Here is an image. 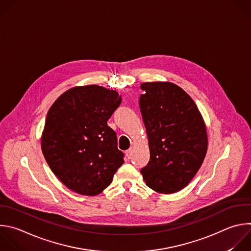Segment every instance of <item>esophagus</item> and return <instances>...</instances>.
<instances>
[{"label": "esophagus", "instance_id": "esophagus-1", "mask_svg": "<svg viewBox=\"0 0 251 251\" xmlns=\"http://www.w3.org/2000/svg\"><path fill=\"white\" fill-rule=\"evenodd\" d=\"M125 155H126V157H127L128 159H130V158L132 157V149L127 150V151H125Z\"/></svg>", "mask_w": 251, "mask_h": 251}]
</instances>
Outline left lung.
Wrapping results in <instances>:
<instances>
[{"instance_id": "obj_1", "label": "left lung", "mask_w": 251, "mask_h": 251, "mask_svg": "<svg viewBox=\"0 0 251 251\" xmlns=\"http://www.w3.org/2000/svg\"><path fill=\"white\" fill-rule=\"evenodd\" d=\"M141 89L139 104L150 148L143 179L157 193H176L188 185L203 163L206 125L193 100L175 83L143 82Z\"/></svg>"}]
</instances>
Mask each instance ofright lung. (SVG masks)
<instances>
[{
    "label": "right lung",
    "mask_w": 251,
    "mask_h": 251,
    "mask_svg": "<svg viewBox=\"0 0 251 251\" xmlns=\"http://www.w3.org/2000/svg\"><path fill=\"white\" fill-rule=\"evenodd\" d=\"M121 97L97 85L75 87L48 110L41 150L53 174L72 191L95 196L124 162L116 133L107 125Z\"/></svg>",
    "instance_id": "1"
}]
</instances>
